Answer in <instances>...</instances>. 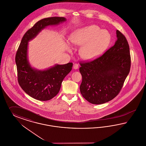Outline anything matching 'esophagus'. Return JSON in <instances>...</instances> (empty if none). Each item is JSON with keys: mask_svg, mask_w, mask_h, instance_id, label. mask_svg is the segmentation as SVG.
Returning <instances> with one entry per match:
<instances>
[{"mask_svg": "<svg viewBox=\"0 0 146 146\" xmlns=\"http://www.w3.org/2000/svg\"><path fill=\"white\" fill-rule=\"evenodd\" d=\"M79 68V64H73V68L74 69H78Z\"/></svg>", "mask_w": 146, "mask_h": 146, "instance_id": "esophagus-1", "label": "esophagus"}]
</instances>
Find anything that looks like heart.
Listing matches in <instances>:
<instances>
[{
  "instance_id": "heart-1",
  "label": "heart",
  "mask_w": 146,
  "mask_h": 146,
  "mask_svg": "<svg viewBox=\"0 0 146 146\" xmlns=\"http://www.w3.org/2000/svg\"><path fill=\"white\" fill-rule=\"evenodd\" d=\"M76 45L82 46L80 54L85 60H92L99 57L109 47L111 36L109 31L96 25L85 27L74 31L70 38Z\"/></svg>"
}]
</instances>
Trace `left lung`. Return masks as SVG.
Masks as SVG:
<instances>
[{
  "mask_svg": "<svg viewBox=\"0 0 146 146\" xmlns=\"http://www.w3.org/2000/svg\"><path fill=\"white\" fill-rule=\"evenodd\" d=\"M116 34L115 44L102 55L80 63V92L92 104H103L115 98L130 72L131 57L128 41L119 30Z\"/></svg>",
  "mask_w": 146,
  "mask_h": 146,
  "instance_id": "1",
  "label": "left lung"
}]
</instances>
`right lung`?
<instances>
[{"mask_svg": "<svg viewBox=\"0 0 146 146\" xmlns=\"http://www.w3.org/2000/svg\"><path fill=\"white\" fill-rule=\"evenodd\" d=\"M66 20L64 17H53L38 21L25 33L18 48L15 57L18 82L24 91L34 99L46 101L56 96L64 79L72 70L73 63L56 64L47 70H36L28 61V43L45 27Z\"/></svg>", "mask_w": 146, "mask_h": 146, "instance_id": "right-lung-1", "label": "right lung"}]
</instances>
